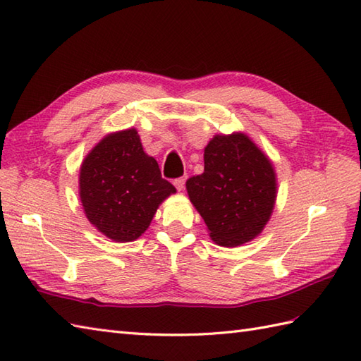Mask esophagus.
Masks as SVG:
<instances>
[{"instance_id": "1", "label": "esophagus", "mask_w": 361, "mask_h": 361, "mask_svg": "<svg viewBox=\"0 0 361 361\" xmlns=\"http://www.w3.org/2000/svg\"><path fill=\"white\" fill-rule=\"evenodd\" d=\"M185 181H186L185 176H181V178H176L173 181V185H175V188L178 189V190H183V189H185Z\"/></svg>"}]
</instances>
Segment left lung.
<instances>
[{
	"label": "left lung",
	"instance_id": "left-lung-1",
	"mask_svg": "<svg viewBox=\"0 0 361 361\" xmlns=\"http://www.w3.org/2000/svg\"><path fill=\"white\" fill-rule=\"evenodd\" d=\"M204 172L186 181L189 200L220 247H239L264 231L278 181L273 163L248 135H216L204 147Z\"/></svg>",
	"mask_w": 361,
	"mask_h": 361
}]
</instances>
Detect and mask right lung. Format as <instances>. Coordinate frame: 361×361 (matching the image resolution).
I'll return each instance as SVG.
<instances>
[{"mask_svg": "<svg viewBox=\"0 0 361 361\" xmlns=\"http://www.w3.org/2000/svg\"><path fill=\"white\" fill-rule=\"evenodd\" d=\"M176 189L144 152L136 128L105 135L83 158L79 197L90 224L114 242L141 237Z\"/></svg>", "mask_w": 361, "mask_h": 361, "instance_id": "right-lung-1", "label": "right lung"}]
</instances>
